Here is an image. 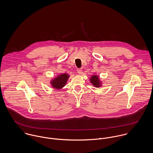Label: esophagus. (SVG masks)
<instances>
[{
    "instance_id": "1",
    "label": "esophagus",
    "mask_w": 153,
    "mask_h": 153,
    "mask_svg": "<svg viewBox=\"0 0 153 153\" xmlns=\"http://www.w3.org/2000/svg\"><path fill=\"white\" fill-rule=\"evenodd\" d=\"M77 72L79 74H82V69L81 68H78L77 69Z\"/></svg>"
}]
</instances>
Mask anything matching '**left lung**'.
Masks as SVG:
<instances>
[{
    "label": "left lung",
    "instance_id": "8db88e82",
    "mask_svg": "<svg viewBox=\"0 0 153 153\" xmlns=\"http://www.w3.org/2000/svg\"><path fill=\"white\" fill-rule=\"evenodd\" d=\"M91 82L94 85H95V87H99L100 86L98 76H97L96 75H94V76H92L91 77Z\"/></svg>",
    "mask_w": 153,
    "mask_h": 153
}]
</instances>
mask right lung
I'll list each match as a JSON object with an SVG mask.
<instances>
[{"instance_id":"obj_1","label":"right lung","mask_w":153,"mask_h":153,"mask_svg":"<svg viewBox=\"0 0 153 153\" xmlns=\"http://www.w3.org/2000/svg\"><path fill=\"white\" fill-rule=\"evenodd\" d=\"M68 78L69 76L68 75V74H62L52 81V85L55 88L60 89L65 85Z\"/></svg>"}]
</instances>
